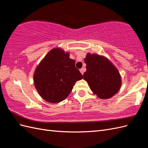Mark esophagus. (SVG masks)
<instances>
[{"mask_svg":"<svg viewBox=\"0 0 148 148\" xmlns=\"http://www.w3.org/2000/svg\"><path fill=\"white\" fill-rule=\"evenodd\" d=\"M85 70H86V69L85 68H82V69H79V71H80V72H81V73L82 74V75H83V73H84V72L85 71Z\"/></svg>","mask_w":148,"mask_h":148,"instance_id":"obj_1","label":"esophagus"}]
</instances>
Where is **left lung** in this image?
Here are the masks:
<instances>
[{
	"label": "left lung",
	"instance_id": "obj_1",
	"mask_svg": "<svg viewBox=\"0 0 148 148\" xmlns=\"http://www.w3.org/2000/svg\"><path fill=\"white\" fill-rule=\"evenodd\" d=\"M84 62L86 71L83 78L95 95L101 99H109L119 91L122 84L120 75L108 59L88 53Z\"/></svg>",
	"mask_w": 148,
	"mask_h": 148
}]
</instances>
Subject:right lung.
Wrapping results in <instances>:
<instances>
[{
    "label": "right lung",
    "mask_w": 148,
    "mask_h": 148,
    "mask_svg": "<svg viewBox=\"0 0 148 148\" xmlns=\"http://www.w3.org/2000/svg\"><path fill=\"white\" fill-rule=\"evenodd\" d=\"M60 48H54L35 70L34 83L42 99L51 103L65 100L72 90L76 82L83 75L75 67V60Z\"/></svg>",
    "instance_id": "right-lung-1"
}]
</instances>
